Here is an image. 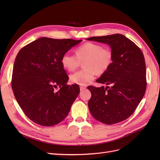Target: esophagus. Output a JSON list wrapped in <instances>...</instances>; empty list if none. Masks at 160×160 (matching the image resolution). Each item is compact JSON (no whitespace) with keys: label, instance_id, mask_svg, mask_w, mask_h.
<instances>
[{"label":"esophagus","instance_id":"obj_1","mask_svg":"<svg viewBox=\"0 0 160 160\" xmlns=\"http://www.w3.org/2000/svg\"><path fill=\"white\" fill-rule=\"evenodd\" d=\"M86 88H87V87H86L85 85H80V90H84V89H85Z\"/></svg>","mask_w":160,"mask_h":160}]
</instances>
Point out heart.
I'll return each instance as SVG.
<instances>
[{"mask_svg": "<svg viewBox=\"0 0 160 160\" xmlns=\"http://www.w3.org/2000/svg\"><path fill=\"white\" fill-rule=\"evenodd\" d=\"M76 55L64 53L61 58V64L69 71L76 70L83 62L84 69L70 76L71 82L84 85L92 81L96 74L102 75L107 72L113 60L112 51L103 47L100 44L87 42L76 49Z\"/></svg>", "mask_w": 160, "mask_h": 160, "instance_id": "b5f03b06", "label": "heart"}]
</instances>
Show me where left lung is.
Segmentation results:
<instances>
[{"label":"left lung","mask_w":160,"mask_h":160,"mask_svg":"<svg viewBox=\"0 0 160 160\" xmlns=\"http://www.w3.org/2000/svg\"><path fill=\"white\" fill-rule=\"evenodd\" d=\"M87 40L107 44L113 55L111 67L96 80L107 87H88L91 93L88 102L90 113L96 120L108 125L127 120L134 113L147 89L143 53L120 33Z\"/></svg>","instance_id":"8db88e82"}]
</instances>
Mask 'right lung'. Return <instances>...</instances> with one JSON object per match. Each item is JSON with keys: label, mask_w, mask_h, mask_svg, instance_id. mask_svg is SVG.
Returning <instances> with one entry per match:
<instances>
[{"label": "right lung", "mask_w": 160, "mask_h": 160, "mask_svg": "<svg viewBox=\"0 0 160 160\" xmlns=\"http://www.w3.org/2000/svg\"><path fill=\"white\" fill-rule=\"evenodd\" d=\"M82 40L42 37L20 49L13 64L12 87L17 102L30 120L45 127L60 123L80 93L69 77L61 58Z\"/></svg>", "instance_id": "1"}]
</instances>
